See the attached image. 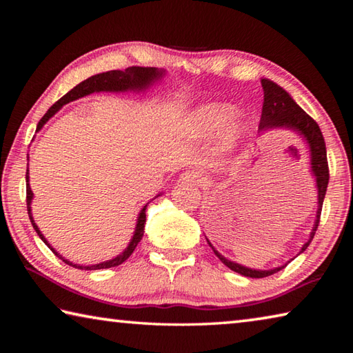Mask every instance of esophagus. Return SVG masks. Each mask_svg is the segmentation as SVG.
Masks as SVG:
<instances>
[{
	"label": "esophagus",
	"instance_id": "34e87169",
	"mask_svg": "<svg viewBox=\"0 0 353 353\" xmlns=\"http://www.w3.org/2000/svg\"><path fill=\"white\" fill-rule=\"evenodd\" d=\"M205 181H206L205 174L199 170H188L179 177V182L182 185H201L205 183Z\"/></svg>",
	"mask_w": 353,
	"mask_h": 353
}]
</instances>
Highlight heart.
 I'll list each match as a JSON object with an SVG mask.
<instances>
[{
	"label": "heart",
	"mask_w": 353,
	"mask_h": 353,
	"mask_svg": "<svg viewBox=\"0 0 353 353\" xmlns=\"http://www.w3.org/2000/svg\"><path fill=\"white\" fill-rule=\"evenodd\" d=\"M234 115L235 108L228 103H208L192 112L185 129L194 137H212L223 130L221 147L232 150L245 133L244 123Z\"/></svg>",
	"instance_id": "b5f03b06"
}]
</instances>
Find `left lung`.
Masks as SVG:
<instances>
[{"label": "left lung", "instance_id": "left-lung-1", "mask_svg": "<svg viewBox=\"0 0 353 353\" xmlns=\"http://www.w3.org/2000/svg\"><path fill=\"white\" fill-rule=\"evenodd\" d=\"M262 89H264V104H262V114H261V121H259V133H264L267 130L273 129H288L296 132L299 137H301L306 145L310 148V161H311V172L314 179H316V188H317V214H316V221H314V228L310 234V239L306 241L299 254L306 250V247L310 245L312 241L314 235H316V230L319 228L320 221V214H321V206H323L325 194L327 190V182H329V168H327V157H326V145L323 134L319 124L314 121V119L306 114V112L299 106V104L291 99V95L282 89L279 85H276L274 81L268 79H261ZM208 244L212 247L214 253L219 256V259L223 262L224 265L229 267L234 272L243 274L245 277H267L279 272L285 265L274 267L270 270H256V268H249L241 264H236V262L224 258L223 254L215 250V247L211 244L208 239Z\"/></svg>", "mask_w": 353, "mask_h": 353}]
</instances>
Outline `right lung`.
<instances>
[{
	"instance_id": "right-lung-1",
	"label": "right lung",
	"mask_w": 353,
	"mask_h": 353,
	"mask_svg": "<svg viewBox=\"0 0 353 353\" xmlns=\"http://www.w3.org/2000/svg\"><path fill=\"white\" fill-rule=\"evenodd\" d=\"M165 76V70H159V68H142V66H130L124 71L119 70H114V71H108V72H101V74H95V76L86 79L85 81H81L76 88H72L70 92H66L61 100L56 101L52 106L48 109L47 114L42 117V119L37 123L36 132H39L42 127L45 125V123L48 121L51 117H54L59 110H61L65 104H68L74 100H79L81 97H86L89 94L94 92H127V91H134V92H141L145 91L152 85H154L156 81L162 80V77ZM28 157V156H27ZM28 161V159H27ZM26 181H27V211H28V216L30 221H32L33 228L36 230V234L39 235V238L42 241L48 245V249L56 254L57 258H61L65 264H68L74 268H80V270H101V268H110V267H117L119 264L130 256L133 253V250L137 249L138 243L144 236V228H145V209L147 205L141 209V212L138 215V221H137V228H134L133 236L130 239L129 245L125 247L124 252H121L119 254H117L115 258H112L109 261L100 262V264H94V265H79L74 264V262H70L68 259H65L61 253H57L52 247L50 245V243L45 239V236L42 235V232L39 230V228L36 226V223L33 220L32 215V200H33V191L30 188L28 183V163H27V174H26ZM161 194H157L156 197H159Z\"/></svg>"
}]
</instances>
